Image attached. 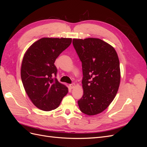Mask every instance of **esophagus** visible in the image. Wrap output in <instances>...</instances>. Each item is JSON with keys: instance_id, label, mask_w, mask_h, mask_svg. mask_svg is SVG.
Masks as SVG:
<instances>
[{"instance_id": "34e87169", "label": "esophagus", "mask_w": 147, "mask_h": 147, "mask_svg": "<svg viewBox=\"0 0 147 147\" xmlns=\"http://www.w3.org/2000/svg\"><path fill=\"white\" fill-rule=\"evenodd\" d=\"M75 86V83H72L69 84V87L70 89H73Z\"/></svg>"}]
</instances>
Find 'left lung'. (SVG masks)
<instances>
[{"mask_svg":"<svg viewBox=\"0 0 147 147\" xmlns=\"http://www.w3.org/2000/svg\"><path fill=\"white\" fill-rule=\"evenodd\" d=\"M82 63L83 95L78 100L80 110L95 115L108 107L120 83L119 61L114 48L99 38L73 39Z\"/></svg>","mask_w":147,"mask_h":147,"instance_id":"obj_1","label":"left lung"}]
</instances>
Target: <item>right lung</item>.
<instances>
[{
	"instance_id": "right-lung-1",
	"label": "right lung",
	"mask_w": 147,
	"mask_h": 147,
	"mask_svg": "<svg viewBox=\"0 0 147 147\" xmlns=\"http://www.w3.org/2000/svg\"><path fill=\"white\" fill-rule=\"evenodd\" d=\"M72 43L70 38H42L26 51L21 68L24 90L35 106L43 111L58 107L68 88L56 78L55 62Z\"/></svg>"
}]
</instances>
